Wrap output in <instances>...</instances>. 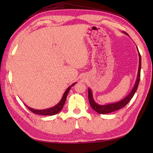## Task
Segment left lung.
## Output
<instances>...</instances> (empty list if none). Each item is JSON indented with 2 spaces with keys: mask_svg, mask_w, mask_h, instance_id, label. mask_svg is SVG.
I'll return each mask as SVG.
<instances>
[{
  "mask_svg": "<svg viewBox=\"0 0 153 153\" xmlns=\"http://www.w3.org/2000/svg\"><path fill=\"white\" fill-rule=\"evenodd\" d=\"M122 33L124 34L129 35L128 33H126V32L122 31ZM138 54H139V68H138V72L137 76V79H136V82L135 83V85L133 87V89L128 95H127L125 98H123L121 100H119L118 102H113V103H109L106 104V105H99V104L97 103L95 100L93 99V95L92 91L91 89L88 88V98L89 100L90 105L91 106V108L99 114H105L110 113L116 110H118L120 108L124 107L127 104H128L130 100L132 99V97H134V94L135 93L137 89V87L139 85V80H140V75H141V57L140 53H139L138 48L137 47Z\"/></svg>",
  "mask_w": 153,
  "mask_h": 153,
  "instance_id": "left-lung-1",
  "label": "left lung"
}]
</instances>
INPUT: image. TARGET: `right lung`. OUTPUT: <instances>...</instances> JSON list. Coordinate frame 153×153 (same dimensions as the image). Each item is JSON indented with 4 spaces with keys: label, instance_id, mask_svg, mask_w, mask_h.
Masks as SVG:
<instances>
[{
    "label": "right lung",
    "instance_id": "right-lung-1",
    "mask_svg": "<svg viewBox=\"0 0 153 153\" xmlns=\"http://www.w3.org/2000/svg\"><path fill=\"white\" fill-rule=\"evenodd\" d=\"M76 83H74L73 84H71V85L70 87H68L67 89L65 91V92L63 94V96H62V99L60 100V102H58L56 105L51 107V108H47V109H43V110H36V109L32 108H31V107L27 106L26 105H25V106H27V108L30 110H31L32 112L36 114L44 115V116H46V115L53 116V115L56 114H58L62 109L63 106H64V104H65V102H66L67 95H68V93H69V91H70L71 87H72L73 85H74Z\"/></svg>",
    "mask_w": 153,
    "mask_h": 153
}]
</instances>
